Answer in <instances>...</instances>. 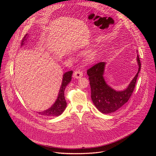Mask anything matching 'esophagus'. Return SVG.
Segmentation results:
<instances>
[{
    "instance_id": "esophagus-1",
    "label": "esophagus",
    "mask_w": 156,
    "mask_h": 156,
    "mask_svg": "<svg viewBox=\"0 0 156 156\" xmlns=\"http://www.w3.org/2000/svg\"><path fill=\"white\" fill-rule=\"evenodd\" d=\"M73 78H76V79H78V78H81L83 76V73L82 72L78 70V71H75L73 75Z\"/></svg>"
}]
</instances>
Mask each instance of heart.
I'll use <instances>...</instances> for the list:
<instances>
[{
	"mask_svg": "<svg viewBox=\"0 0 156 156\" xmlns=\"http://www.w3.org/2000/svg\"><path fill=\"white\" fill-rule=\"evenodd\" d=\"M96 57H97V52L95 51H91L87 54L86 56V60L88 62H93L96 58Z\"/></svg>",
	"mask_w": 156,
	"mask_h": 156,
	"instance_id": "1",
	"label": "heart"
}]
</instances>
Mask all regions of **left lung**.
I'll list each match as a JSON object with an SVG mask.
<instances>
[{
  "instance_id": "8db88e82",
  "label": "left lung",
  "mask_w": 156,
  "mask_h": 156,
  "mask_svg": "<svg viewBox=\"0 0 156 156\" xmlns=\"http://www.w3.org/2000/svg\"><path fill=\"white\" fill-rule=\"evenodd\" d=\"M136 60L138 65L137 73L125 90L121 91L114 90L105 80L104 75L105 62H99L87 70L91 86L92 101L101 113L107 114L115 112L128 102L134 90L141 70V62L138 54Z\"/></svg>"
}]
</instances>
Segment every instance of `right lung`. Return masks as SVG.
Instances as JSON below:
<instances>
[{
    "label": "right lung",
    "mask_w": 156,
    "mask_h": 156,
    "mask_svg": "<svg viewBox=\"0 0 156 156\" xmlns=\"http://www.w3.org/2000/svg\"><path fill=\"white\" fill-rule=\"evenodd\" d=\"M29 34L27 33L23 37V41L21 42V46L23 47L26 45V42L28 41ZM73 74V71H69L65 73L63 75V78L62 81V84L60 87V90L58 94L57 98L54 104L47 110H45L42 112H38L37 114L41 115L53 117H58L60 115L63 111L65 110L66 107V102L64 96V92L66 86H67L72 80V75Z\"/></svg>",
    "instance_id": "1"
}]
</instances>
